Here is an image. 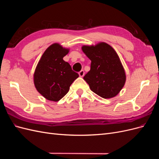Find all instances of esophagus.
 Here are the masks:
<instances>
[{
  "label": "esophagus",
  "mask_w": 159,
  "mask_h": 159,
  "mask_svg": "<svg viewBox=\"0 0 159 159\" xmlns=\"http://www.w3.org/2000/svg\"><path fill=\"white\" fill-rule=\"evenodd\" d=\"M85 75V72L84 70H81L80 72H79V75L80 77H84Z\"/></svg>",
  "instance_id": "1"
}]
</instances>
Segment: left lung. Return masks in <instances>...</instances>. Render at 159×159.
<instances>
[{"label":"left lung","instance_id":"left-lung-1","mask_svg":"<svg viewBox=\"0 0 159 159\" xmlns=\"http://www.w3.org/2000/svg\"><path fill=\"white\" fill-rule=\"evenodd\" d=\"M81 49L91 61L90 70L84 77L91 90L105 99L116 96L126 80L125 72L116 52L105 42L83 46Z\"/></svg>","mask_w":159,"mask_h":159}]
</instances>
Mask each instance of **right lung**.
<instances>
[{"label": "right lung", "mask_w": 159, "mask_h": 159, "mask_svg": "<svg viewBox=\"0 0 159 159\" xmlns=\"http://www.w3.org/2000/svg\"><path fill=\"white\" fill-rule=\"evenodd\" d=\"M68 52V49L55 43L48 48L38 61L34 82L37 91L48 100L58 102L79 77L69 63L63 60Z\"/></svg>", "instance_id": "obj_1"}]
</instances>
